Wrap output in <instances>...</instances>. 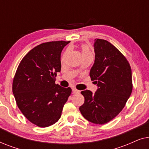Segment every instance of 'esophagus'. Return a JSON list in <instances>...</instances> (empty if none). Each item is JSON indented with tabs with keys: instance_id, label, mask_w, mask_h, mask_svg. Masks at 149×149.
<instances>
[{
	"instance_id": "1",
	"label": "esophagus",
	"mask_w": 149,
	"mask_h": 149,
	"mask_svg": "<svg viewBox=\"0 0 149 149\" xmlns=\"http://www.w3.org/2000/svg\"><path fill=\"white\" fill-rule=\"evenodd\" d=\"M72 91H73V93H74L80 92V91L78 90V89H77L76 88H74V87H73V88H72Z\"/></svg>"
}]
</instances>
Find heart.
I'll return each mask as SVG.
<instances>
[{
	"label": "heart",
	"mask_w": 149,
	"mask_h": 149,
	"mask_svg": "<svg viewBox=\"0 0 149 149\" xmlns=\"http://www.w3.org/2000/svg\"><path fill=\"white\" fill-rule=\"evenodd\" d=\"M81 52H82L83 56H87V55L88 54H91V52L90 50H89L88 46L85 45H83L81 47Z\"/></svg>",
	"instance_id": "obj_1"
}]
</instances>
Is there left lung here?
I'll list each match as a JSON object with an SVG mask.
<instances>
[{
    "instance_id": "8db88e82",
    "label": "left lung",
    "mask_w": 149,
    "mask_h": 149,
    "mask_svg": "<svg viewBox=\"0 0 149 149\" xmlns=\"http://www.w3.org/2000/svg\"><path fill=\"white\" fill-rule=\"evenodd\" d=\"M95 60L89 75L97 89L81 91L84 104L79 107L87 121L107 123L122 111L132 91V70L123 54L107 40H94Z\"/></svg>"
}]
</instances>
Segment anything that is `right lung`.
<instances>
[{
  "mask_svg": "<svg viewBox=\"0 0 149 149\" xmlns=\"http://www.w3.org/2000/svg\"><path fill=\"white\" fill-rule=\"evenodd\" d=\"M70 41H52L35 47L24 56L13 81V93L22 114L36 125L46 127L60 119L72 89L56 84L60 56Z\"/></svg>",
  "mask_w": 149,
  "mask_h": 149,
  "instance_id": "add662e5",
  "label": "right lung"
}]
</instances>
